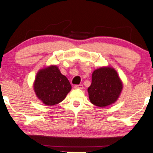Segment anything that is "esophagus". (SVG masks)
<instances>
[{
    "label": "esophagus",
    "instance_id": "esophagus-1",
    "mask_svg": "<svg viewBox=\"0 0 153 153\" xmlns=\"http://www.w3.org/2000/svg\"><path fill=\"white\" fill-rule=\"evenodd\" d=\"M74 88H75V89H80V90H82V89H83V85H74Z\"/></svg>",
    "mask_w": 153,
    "mask_h": 153
}]
</instances>
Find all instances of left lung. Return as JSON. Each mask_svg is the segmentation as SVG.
Segmentation results:
<instances>
[{
	"mask_svg": "<svg viewBox=\"0 0 153 153\" xmlns=\"http://www.w3.org/2000/svg\"><path fill=\"white\" fill-rule=\"evenodd\" d=\"M123 89V83L113 68L102 67L93 71L92 83L88 89L91 103L99 107L114 104Z\"/></svg>",
	"mask_w": 153,
	"mask_h": 153,
	"instance_id": "obj_1",
	"label": "left lung"
}]
</instances>
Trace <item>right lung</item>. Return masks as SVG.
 Segmentation results:
<instances>
[{"label": "right lung", "mask_w": 153, "mask_h": 153, "mask_svg": "<svg viewBox=\"0 0 153 153\" xmlns=\"http://www.w3.org/2000/svg\"><path fill=\"white\" fill-rule=\"evenodd\" d=\"M71 90V85L56 65H50L38 71L34 90L44 104L53 106L62 102Z\"/></svg>", "instance_id": "obj_1"}]
</instances>
